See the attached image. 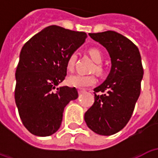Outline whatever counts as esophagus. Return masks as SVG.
<instances>
[{
    "instance_id": "1",
    "label": "esophagus",
    "mask_w": 158,
    "mask_h": 158,
    "mask_svg": "<svg viewBox=\"0 0 158 158\" xmlns=\"http://www.w3.org/2000/svg\"><path fill=\"white\" fill-rule=\"evenodd\" d=\"M78 91H79V94H82V93H84L85 90L84 89H82V88H79L78 89Z\"/></svg>"
}]
</instances>
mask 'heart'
<instances>
[{
  "instance_id": "heart-1",
  "label": "heart",
  "mask_w": 158,
  "mask_h": 158,
  "mask_svg": "<svg viewBox=\"0 0 158 158\" xmlns=\"http://www.w3.org/2000/svg\"><path fill=\"white\" fill-rule=\"evenodd\" d=\"M89 55L90 57L96 62V66L94 67L93 71H96L98 73H102L103 68L101 65V62H102V54L97 48H90L89 50ZM76 60H77V54L75 52L71 53L69 56L66 62V68L69 71H73L75 66ZM96 83V77L94 75H83V74H74L69 76L68 78V84L72 87L77 88H84L94 85Z\"/></svg>"
}]
</instances>
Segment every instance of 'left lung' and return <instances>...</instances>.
Returning <instances> with one entry per match:
<instances>
[{"mask_svg":"<svg viewBox=\"0 0 158 158\" xmlns=\"http://www.w3.org/2000/svg\"><path fill=\"white\" fill-rule=\"evenodd\" d=\"M89 35L106 47L112 68L106 80L94 89L95 102L87 110L85 120L96 134L112 135L123 129L132 116L144 73L141 57L137 46L115 31Z\"/></svg>","mask_w":158,"mask_h":158,"instance_id":"8db88e82","label":"left lung"}]
</instances>
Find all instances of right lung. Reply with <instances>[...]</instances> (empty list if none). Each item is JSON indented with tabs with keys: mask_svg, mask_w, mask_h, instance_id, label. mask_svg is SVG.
<instances>
[{
	"mask_svg": "<svg viewBox=\"0 0 158 158\" xmlns=\"http://www.w3.org/2000/svg\"><path fill=\"white\" fill-rule=\"evenodd\" d=\"M86 38L85 32L52 25L23 46L16 70L15 102L23 125L33 135L44 137L56 132L64 107L78 98L75 87H56L67 75L69 56Z\"/></svg>",
	"mask_w": 158,
	"mask_h": 158,
	"instance_id": "right-lung-1",
	"label": "right lung"
}]
</instances>
